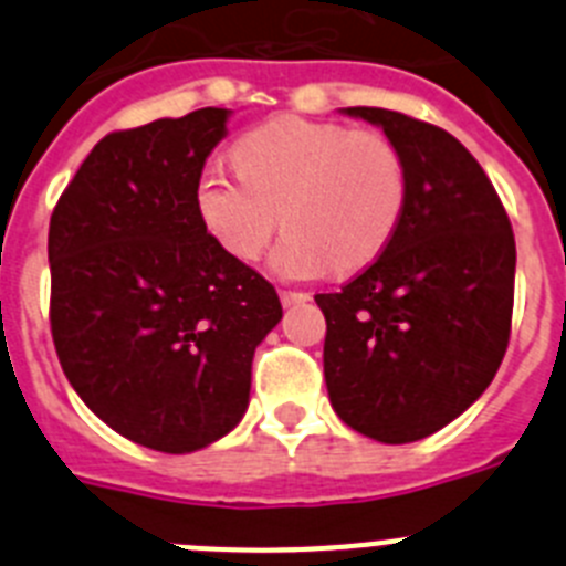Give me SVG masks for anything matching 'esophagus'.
<instances>
[{
    "mask_svg": "<svg viewBox=\"0 0 566 566\" xmlns=\"http://www.w3.org/2000/svg\"><path fill=\"white\" fill-rule=\"evenodd\" d=\"M280 300H283V306H297V303H306L308 292H294V289H283V292H280Z\"/></svg>",
    "mask_w": 566,
    "mask_h": 566,
    "instance_id": "1",
    "label": "esophagus"
}]
</instances>
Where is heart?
I'll list each match as a JSON object with an SVG mask.
<instances>
[{
    "label": "heart",
    "mask_w": 566,
    "mask_h": 566,
    "mask_svg": "<svg viewBox=\"0 0 566 566\" xmlns=\"http://www.w3.org/2000/svg\"><path fill=\"white\" fill-rule=\"evenodd\" d=\"M232 158L238 172L207 167L198 178L201 221L232 258L258 260L283 218L272 258L283 277L371 263L405 212L408 167L377 129L280 115L240 135Z\"/></svg>",
    "instance_id": "heart-1"
}]
</instances>
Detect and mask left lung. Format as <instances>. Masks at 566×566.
<instances>
[{
	"label": "left lung",
	"instance_id": "1",
	"mask_svg": "<svg viewBox=\"0 0 566 566\" xmlns=\"http://www.w3.org/2000/svg\"><path fill=\"white\" fill-rule=\"evenodd\" d=\"M379 124L408 167L397 232L326 314L323 371L334 411L377 442L431 437L476 402L510 343L516 238L496 189L451 133L382 107Z\"/></svg>",
	"mask_w": 566,
	"mask_h": 566
}]
</instances>
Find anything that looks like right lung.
Returning <instances> with one entry per match:
<instances>
[{"mask_svg":"<svg viewBox=\"0 0 566 566\" xmlns=\"http://www.w3.org/2000/svg\"><path fill=\"white\" fill-rule=\"evenodd\" d=\"M203 107L104 135L50 214V334L64 377L115 433L164 453L227 437L274 286L207 232L195 189L227 135Z\"/></svg>","mask_w":566,"mask_h":566,"instance_id":"obj_1","label":"right lung"}]
</instances>
